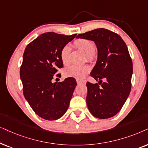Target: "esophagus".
<instances>
[{"instance_id": "34e87169", "label": "esophagus", "mask_w": 148, "mask_h": 148, "mask_svg": "<svg viewBox=\"0 0 148 148\" xmlns=\"http://www.w3.org/2000/svg\"><path fill=\"white\" fill-rule=\"evenodd\" d=\"M76 82H77L78 84H80L83 83V81H82V80H76Z\"/></svg>"}]
</instances>
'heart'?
<instances>
[{
  "label": "heart",
  "mask_w": 148,
  "mask_h": 148,
  "mask_svg": "<svg viewBox=\"0 0 148 148\" xmlns=\"http://www.w3.org/2000/svg\"><path fill=\"white\" fill-rule=\"evenodd\" d=\"M74 46L76 48L85 53L86 60L89 62H92L97 57V53L95 51L93 42L88 39L80 38L74 41ZM70 53L71 47L70 45H66L61 50L60 57L63 64L68 65L70 63ZM90 68L86 65L84 66H77L73 65L67 68L64 71V74L68 77H73L77 79H82L86 74L89 72Z\"/></svg>",
  "instance_id": "b5f03b06"
}]
</instances>
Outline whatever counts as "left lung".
I'll list each match as a JSON object with an SVG mask.
<instances>
[{
    "mask_svg": "<svg viewBox=\"0 0 148 148\" xmlns=\"http://www.w3.org/2000/svg\"><path fill=\"white\" fill-rule=\"evenodd\" d=\"M95 43L97 60L90 76L98 82H86V104L90 113L100 119L119 113L131 89L133 63L125 42L116 33L98 28L80 34Z\"/></svg>",
    "mask_w": 148,
    "mask_h": 148,
    "instance_id": "obj_1",
    "label": "left lung"
}]
</instances>
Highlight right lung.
Listing matches in <instances>:
<instances>
[{
  "instance_id": "obj_1",
  "label": "right lung",
  "mask_w": 148,
  "mask_h": 148,
  "mask_svg": "<svg viewBox=\"0 0 148 148\" xmlns=\"http://www.w3.org/2000/svg\"><path fill=\"white\" fill-rule=\"evenodd\" d=\"M55 32L40 34L27 45L20 68L23 95L32 109L48 121L59 119L66 113L77 85L74 78L52 82L58 68L63 67L62 49L75 38Z\"/></svg>"
}]
</instances>
